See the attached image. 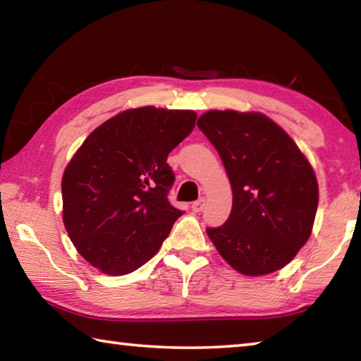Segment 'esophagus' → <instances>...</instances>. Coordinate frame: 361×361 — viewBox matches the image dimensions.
<instances>
[{"instance_id": "obj_1", "label": "esophagus", "mask_w": 361, "mask_h": 361, "mask_svg": "<svg viewBox=\"0 0 361 361\" xmlns=\"http://www.w3.org/2000/svg\"><path fill=\"white\" fill-rule=\"evenodd\" d=\"M191 209H192L194 212H202V210L205 209V199L200 197L199 200H195V202H192Z\"/></svg>"}]
</instances>
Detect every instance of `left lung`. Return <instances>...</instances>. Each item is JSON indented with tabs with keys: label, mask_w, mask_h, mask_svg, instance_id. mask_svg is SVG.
Segmentation results:
<instances>
[{
	"label": "left lung",
	"mask_w": 361,
	"mask_h": 361,
	"mask_svg": "<svg viewBox=\"0 0 361 361\" xmlns=\"http://www.w3.org/2000/svg\"><path fill=\"white\" fill-rule=\"evenodd\" d=\"M197 127L218 151L232 188L229 218L207 228L213 245L245 276L285 267L307 242L319 205L309 161L261 113L209 111Z\"/></svg>",
	"instance_id": "obj_1"
}]
</instances>
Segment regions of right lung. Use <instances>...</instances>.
I'll list each match as a JSON object with an SVG mask.
<instances>
[{"mask_svg": "<svg viewBox=\"0 0 361 361\" xmlns=\"http://www.w3.org/2000/svg\"><path fill=\"white\" fill-rule=\"evenodd\" d=\"M191 109L143 106L103 122L62 178L63 223L79 255L109 276L149 261L183 212L169 202V152L195 126Z\"/></svg>", "mask_w": 361, "mask_h": 361, "instance_id": "1", "label": "right lung"}]
</instances>
